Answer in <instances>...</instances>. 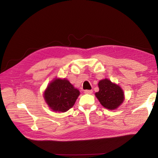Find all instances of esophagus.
<instances>
[{
	"label": "esophagus",
	"mask_w": 158,
	"mask_h": 158,
	"mask_svg": "<svg viewBox=\"0 0 158 158\" xmlns=\"http://www.w3.org/2000/svg\"><path fill=\"white\" fill-rule=\"evenodd\" d=\"M92 93H93L92 90H84V93H85V94H91Z\"/></svg>",
	"instance_id": "esophagus-1"
}]
</instances>
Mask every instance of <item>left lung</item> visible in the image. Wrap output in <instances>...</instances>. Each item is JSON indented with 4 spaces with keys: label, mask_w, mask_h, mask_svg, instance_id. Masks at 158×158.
<instances>
[{
    "label": "left lung",
    "mask_w": 158,
    "mask_h": 158,
    "mask_svg": "<svg viewBox=\"0 0 158 158\" xmlns=\"http://www.w3.org/2000/svg\"><path fill=\"white\" fill-rule=\"evenodd\" d=\"M99 91L95 96L104 107L114 110L123 102L124 93L119 85L105 79L98 83Z\"/></svg>",
    "instance_id": "left-lung-1"
}]
</instances>
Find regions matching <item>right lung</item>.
I'll list each match as a JSON object with an SVG mask.
<instances>
[{"label": "right lung", "instance_id": "right-lung-1", "mask_svg": "<svg viewBox=\"0 0 158 158\" xmlns=\"http://www.w3.org/2000/svg\"><path fill=\"white\" fill-rule=\"evenodd\" d=\"M80 92L66 79H55L48 85L44 98L54 111L65 112L75 103Z\"/></svg>", "mask_w": 158, "mask_h": 158}]
</instances>
